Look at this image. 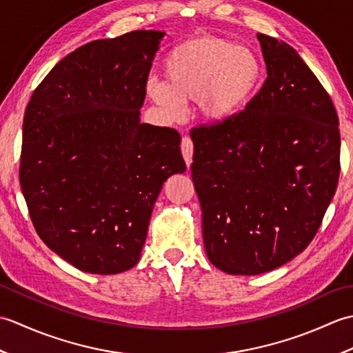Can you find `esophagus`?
<instances>
[{
  "label": "esophagus",
  "instance_id": "obj_1",
  "mask_svg": "<svg viewBox=\"0 0 353 353\" xmlns=\"http://www.w3.org/2000/svg\"><path fill=\"white\" fill-rule=\"evenodd\" d=\"M181 148H182V154H183V159L186 162V165H191L192 162V153H194V144L190 137H183L182 139V144H181Z\"/></svg>",
  "mask_w": 353,
  "mask_h": 353
}]
</instances>
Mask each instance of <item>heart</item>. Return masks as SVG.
Returning <instances> with one entry per match:
<instances>
[{"label": "heart", "mask_w": 353, "mask_h": 353, "mask_svg": "<svg viewBox=\"0 0 353 353\" xmlns=\"http://www.w3.org/2000/svg\"><path fill=\"white\" fill-rule=\"evenodd\" d=\"M167 83L150 80L152 100L177 117L182 103H197L209 123H224L249 106L264 79V66L252 48L220 36L201 34L179 43L163 62Z\"/></svg>", "instance_id": "b5f03b06"}]
</instances>
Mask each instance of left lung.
Returning <instances> with one entry per match:
<instances>
[{"label": "left lung", "instance_id": "8db88e82", "mask_svg": "<svg viewBox=\"0 0 353 353\" xmlns=\"http://www.w3.org/2000/svg\"><path fill=\"white\" fill-rule=\"evenodd\" d=\"M258 39L267 65L259 92L235 118L190 132L205 249L229 274L272 272L303 252L340 177L331 97L294 48Z\"/></svg>", "mask_w": 353, "mask_h": 353}]
</instances>
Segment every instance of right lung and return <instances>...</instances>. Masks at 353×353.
Here are the masks:
<instances>
[{
    "instance_id": "1",
    "label": "right lung",
    "mask_w": 353,
    "mask_h": 353,
    "mask_svg": "<svg viewBox=\"0 0 353 353\" xmlns=\"http://www.w3.org/2000/svg\"><path fill=\"white\" fill-rule=\"evenodd\" d=\"M163 36L137 30L81 45L27 104L19 183L30 219L81 272L137 265L165 181L186 170L181 133L139 121Z\"/></svg>"
}]
</instances>
